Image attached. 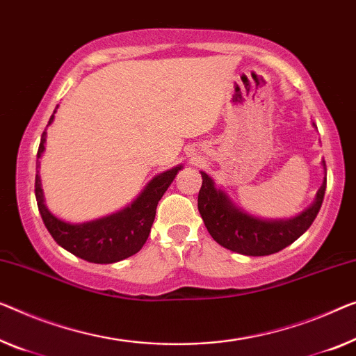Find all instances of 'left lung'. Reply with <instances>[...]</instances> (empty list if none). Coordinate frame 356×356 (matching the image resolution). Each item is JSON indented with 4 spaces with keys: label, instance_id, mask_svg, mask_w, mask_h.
<instances>
[{
    "label": "left lung",
    "instance_id": "obj_1",
    "mask_svg": "<svg viewBox=\"0 0 356 356\" xmlns=\"http://www.w3.org/2000/svg\"><path fill=\"white\" fill-rule=\"evenodd\" d=\"M323 169L326 172L325 161ZM201 177L203 185L198 193V211L209 235L220 246L245 256L275 254L304 235L320 212L326 192L325 177L316 192L315 203L309 209L286 220H267L236 208L224 190L216 188L214 180L206 172L201 171Z\"/></svg>",
    "mask_w": 356,
    "mask_h": 356
}]
</instances>
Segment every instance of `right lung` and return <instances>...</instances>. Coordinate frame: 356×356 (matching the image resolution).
Segmentation results:
<instances>
[{"label":"right lung","mask_w":356,"mask_h":356,"mask_svg":"<svg viewBox=\"0 0 356 356\" xmlns=\"http://www.w3.org/2000/svg\"><path fill=\"white\" fill-rule=\"evenodd\" d=\"M54 113L47 124L52 123ZM44 142L46 129L41 136L38 155H36L38 160L44 152ZM180 169H182V164L153 177L142 190V193L126 208L107 217L84 222V224H68L46 208L38 174L35 177L36 203H38L41 219L57 245L88 262L113 264L139 252L145 245L153 220H155L158 201L166 193Z\"/></svg>","instance_id":"right-lung-1"}]
</instances>
